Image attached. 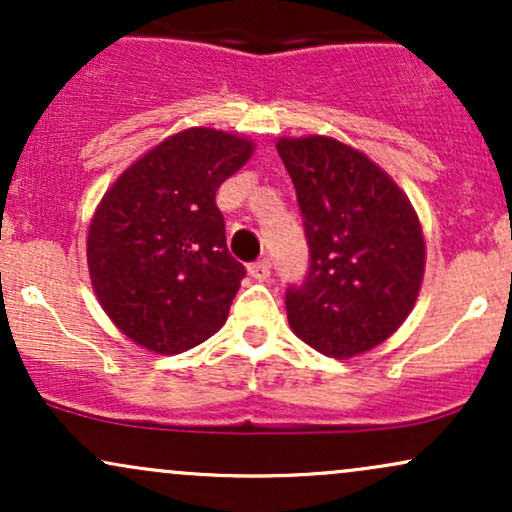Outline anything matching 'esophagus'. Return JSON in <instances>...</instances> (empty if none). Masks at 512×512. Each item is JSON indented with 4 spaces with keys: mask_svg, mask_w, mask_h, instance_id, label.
I'll use <instances>...</instances> for the list:
<instances>
[{
    "mask_svg": "<svg viewBox=\"0 0 512 512\" xmlns=\"http://www.w3.org/2000/svg\"><path fill=\"white\" fill-rule=\"evenodd\" d=\"M248 272H250L252 279H257V281H267V279H269V274H272V267H269V260H257V262H252V264H250Z\"/></svg>",
    "mask_w": 512,
    "mask_h": 512,
    "instance_id": "obj_1",
    "label": "esophagus"
}]
</instances>
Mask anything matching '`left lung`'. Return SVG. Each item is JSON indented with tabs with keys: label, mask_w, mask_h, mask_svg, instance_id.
I'll return each instance as SVG.
<instances>
[{
	"label": "left lung",
	"mask_w": 512,
	"mask_h": 512,
	"mask_svg": "<svg viewBox=\"0 0 512 512\" xmlns=\"http://www.w3.org/2000/svg\"><path fill=\"white\" fill-rule=\"evenodd\" d=\"M296 187L310 264L286 289L298 339L332 358L383 344L407 320L424 279L426 245L397 182L330 137L279 139Z\"/></svg>",
	"instance_id": "obj_1"
}]
</instances>
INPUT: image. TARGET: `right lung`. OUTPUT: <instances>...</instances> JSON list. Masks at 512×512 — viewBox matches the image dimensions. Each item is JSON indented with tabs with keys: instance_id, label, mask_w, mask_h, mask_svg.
I'll return each mask as SVG.
<instances>
[{
	"instance_id": "1",
	"label": "right lung",
	"mask_w": 512,
	"mask_h": 512,
	"mask_svg": "<svg viewBox=\"0 0 512 512\" xmlns=\"http://www.w3.org/2000/svg\"><path fill=\"white\" fill-rule=\"evenodd\" d=\"M255 151L209 127L173 134L105 192L88 228V272L117 330L156 354L219 332L245 267L226 248L216 190Z\"/></svg>"
}]
</instances>
